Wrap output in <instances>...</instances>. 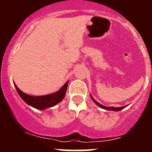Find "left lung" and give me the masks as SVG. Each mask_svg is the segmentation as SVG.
Here are the masks:
<instances>
[{
  "label": "left lung",
  "instance_id": "8db88e82",
  "mask_svg": "<svg viewBox=\"0 0 152 152\" xmlns=\"http://www.w3.org/2000/svg\"><path fill=\"white\" fill-rule=\"evenodd\" d=\"M91 99H92V100H93V102H94V103H95L96 104V105H98V106H99V107L102 108V109H104L110 110V111H120V110L124 109V108L126 106H121V107H113V106H111V107H107V106H103L102 104H99V103L97 102L96 101L95 99H94L92 96H91Z\"/></svg>",
  "mask_w": 152,
  "mask_h": 152
}]
</instances>
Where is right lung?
Listing matches in <instances>:
<instances>
[{
    "mask_svg": "<svg viewBox=\"0 0 152 152\" xmlns=\"http://www.w3.org/2000/svg\"><path fill=\"white\" fill-rule=\"evenodd\" d=\"M68 83H69V81L66 82L65 84L62 86V88L57 92H56V93L48 94V95L46 96H33L28 95V94L23 93V92L19 89L15 83L14 86L15 88H16L17 91H18L19 96H20V98L26 104H28V105L33 106V107L36 108L37 109L43 110L47 109V108L55 106L56 104H58L59 102H61L66 95Z\"/></svg>",
    "mask_w": 152,
    "mask_h": 152,
    "instance_id": "add662e5",
    "label": "right lung"
}]
</instances>
